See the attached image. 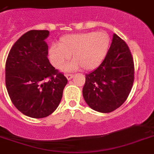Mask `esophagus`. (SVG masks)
<instances>
[{
    "label": "esophagus",
    "mask_w": 154,
    "mask_h": 154,
    "mask_svg": "<svg viewBox=\"0 0 154 154\" xmlns=\"http://www.w3.org/2000/svg\"><path fill=\"white\" fill-rule=\"evenodd\" d=\"M73 76H74V75H73L72 74H66V79L68 80H71L73 78Z\"/></svg>",
    "instance_id": "esophagus-1"
}]
</instances>
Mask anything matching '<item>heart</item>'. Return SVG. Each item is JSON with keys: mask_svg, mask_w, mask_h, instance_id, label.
I'll return each instance as SVG.
<instances>
[{"mask_svg": "<svg viewBox=\"0 0 154 154\" xmlns=\"http://www.w3.org/2000/svg\"><path fill=\"white\" fill-rule=\"evenodd\" d=\"M110 39L106 32H90L68 35L60 39L58 45L49 49V58L56 68H60L71 58L65 72H72L83 68L92 70L99 66L109 51Z\"/></svg>", "mask_w": 154, "mask_h": 154, "instance_id": "1", "label": "heart"}]
</instances>
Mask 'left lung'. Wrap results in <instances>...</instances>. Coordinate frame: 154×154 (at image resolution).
Returning a JSON list of instances; mask_svg holds the SVG:
<instances>
[{"label":"left lung","mask_w":154,"mask_h":154,"mask_svg":"<svg viewBox=\"0 0 154 154\" xmlns=\"http://www.w3.org/2000/svg\"><path fill=\"white\" fill-rule=\"evenodd\" d=\"M134 62L128 45L113 34L106 57L85 75L82 89L86 103L99 112H110L126 100L134 82Z\"/></svg>","instance_id":"1"}]
</instances>
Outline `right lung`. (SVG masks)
Wrapping results in <instances>:
<instances>
[{"label":"right lung","instance_id":"1","mask_svg":"<svg viewBox=\"0 0 154 154\" xmlns=\"http://www.w3.org/2000/svg\"><path fill=\"white\" fill-rule=\"evenodd\" d=\"M48 30H31L16 42L7 57L5 81L10 100L31 118L51 115L59 106L67 79L48 59Z\"/></svg>","mask_w":154,"mask_h":154}]
</instances>
